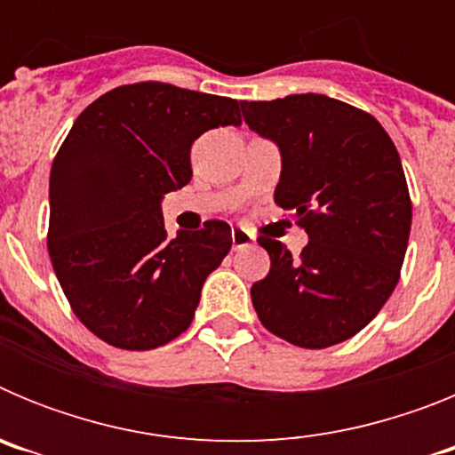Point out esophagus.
I'll use <instances>...</instances> for the list:
<instances>
[{
  "label": "esophagus",
  "mask_w": 455,
  "mask_h": 455,
  "mask_svg": "<svg viewBox=\"0 0 455 455\" xmlns=\"http://www.w3.org/2000/svg\"><path fill=\"white\" fill-rule=\"evenodd\" d=\"M252 241H255V235H252V232L243 230V228H232V248H235V251L251 246Z\"/></svg>",
  "instance_id": "1"
}]
</instances>
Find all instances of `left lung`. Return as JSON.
Instances as JSON below:
<instances>
[{
  "mask_svg": "<svg viewBox=\"0 0 455 455\" xmlns=\"http://www.w3.org/2000/svg\"><path fill=\"white\" fill-rule=\"evenodd\" d=\"M241 108L280 146L273 200L309 236L299 257L257 236L271 268L251 289L255 312L293 347H335L380 312L401 277L412 203L399 152L371 114L316 92Z\"/></svg>",
  "mask_w": 455,
  "mask_h": 455,
  "instance_id": "obj_1",
  "label": "left lung"
}]
</instances>
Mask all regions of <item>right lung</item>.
Listing matches in <instances>:
<instances>
[{
    "label": "right lung",
    "mask_w": 455,
    "mask_h": 455,
    "mask_svg": "<svg viewBox=\"0 0 455 455\" xmlns=\"http://www.w3.org/2000/svg\"><path fill=\"white\" fill-rule=\"evenodd\" d=\"M241 124L232 98L164 82L124 84L84 108L50 172L47 251L77 319L124 351L182 335L204 277L232 248L225 220L164 228L159 200L191 182V146Z\"/></svg>",
    "instance_id": "1"
}]
</instances>
